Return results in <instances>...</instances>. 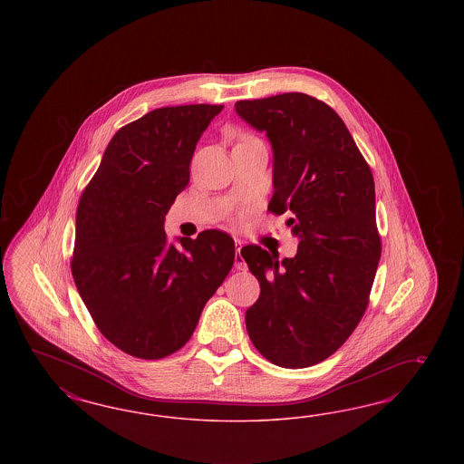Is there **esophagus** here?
<instances>
[{
	"instance_id": "esophagus-1",
	"label": "esophagus",
	"mask_w": 464,
	"mask_h": 464,
	"mask_svg": "<svg viewBox=\"0 0 464 464\" xmlns=\"http://www.w3.org/2000/svg\"><path fill=\"white\" fill-rule=\"evenodd\" d=\"M235 246H237V255H235V267L238 268V270H246V264H245V260H243V256H241V241L239 239H235Z\"/></svg>"
}]
</instances>
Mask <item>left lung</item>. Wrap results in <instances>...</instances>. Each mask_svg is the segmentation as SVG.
Masks as SVG:
<instances>
[{
	"instance_id": "8db88e82",
	"label": "left lung",
	"mask_w": 464,
	"mask_h": 464,
	"mask_svg": "<svg viewBox=\"0 0 464 464\" xmlns=\"http://www.w3.org/2000/svg\"><path fill=\"white\" fill-rule=\"evenodd\" d=\"M235 111L270 140L268 211L289 212L285 225L299 239L284 260L256 245L241 248L260 282L246 330L272 364H318L361 322L380 264L372 173L338 113L306 93L241 100Z\"/></svg>"
}]
</instances>
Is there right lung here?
Listing matches in <instances>:
<instances>
[{
    "label": "right lung",
    "mask_w": 464,
    "mask_h": 464,
    "mask_svg": "<svg viewBox=\"0 0 464 464\" xmlns=\"http://www.w3.org/2000/svg\"><path fill=\"white\" fill-rule=\"evenodd\" d=\"M221 111L161 107L119 129L80 198L72 279L102 335L129 355L182 349L233 267L235 241L223 231L175 245L163 229L197 140Z\"/></svg>",
    "instance_id": "add662e5"
}]
</instances>
